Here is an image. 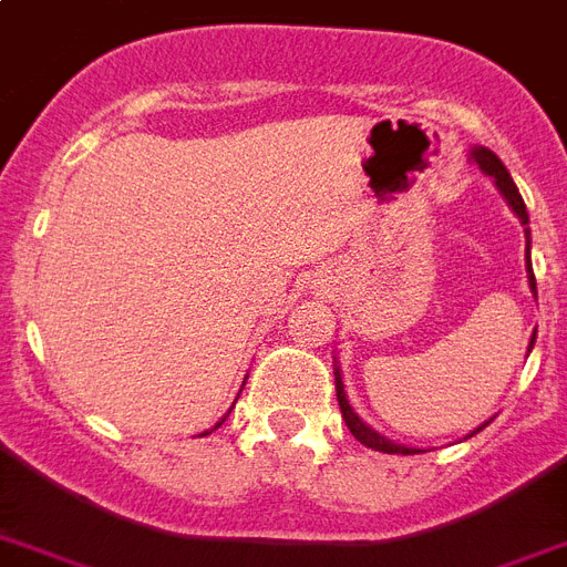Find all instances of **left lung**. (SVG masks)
Masks as SVG:
<instances>
[{
	"label": "left lung",
	"instance_id": "obj_1",
	"mask_svg": "<svg viewBox=\"0 0 567 567\" xmlns=\"http://www.w3.org/2000/svg\"><path fill=\"white\" fill-rule=\"evenodd\" d=\"M474 162L480 164V171L485 173V176H492L494 185H497V190L503 194V199L509 203V208L515 212V217L520 220V226H524V235H527V279H529V288H533V297H536V274H533V265H529V214H527V205H524V199H520L518 188H515V182H512L509 171L503 167V162L497 158V155L488 150V146H474ZM533 344H536V332H533V338H529V347H527V355L529 350H533ZM336 391H338V405H341V414H344V423L350 426V432L355 435V441H362L364 447L371 450H379V453H403V456H412V453H426V450H417V447H409V444H396V441L385 439V435H379L373 426H368V423L355 414V409L350 405V400H347V391H344V377H341V368L336 364ZM492 423V417L485 423H480L471 435H476L480 430H485ZM471 435H465V439H471Z\"/></svg>",
	"mask_w": 567,
	"mask_h": 567
}]
</instances>
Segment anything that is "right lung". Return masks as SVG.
<instances>
[{
  "instance_id": "right-lung-1",
  "label": "right lung",
  "mask_w": 567,
  "mask_h": 567,
  "mask_svg": "<svg viewBox=\"0 0 567 567\" xmlns=\"http://www.w3.org/2000/svg\"><path fill=\"white\" fill-rule=\"evenodd\" d=\"M226 417H229V412H226V414H223V417H220V421H217V423H214V426H212V430H205V432H203V435H208V432H214V430H217V426H223V421H226Z\"/></svg>"
}]
</instances>
